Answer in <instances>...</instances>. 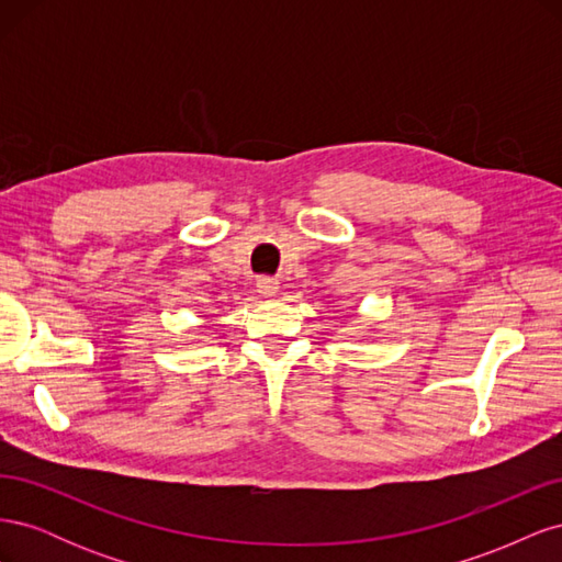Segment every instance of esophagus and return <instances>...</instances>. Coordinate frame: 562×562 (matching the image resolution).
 <instances>
[{
  "mask_svg": "<svg viewBox=\"0 0 562 562\" xmlns=\"http://www.w3.org/2000/svg\"><path fill=\"white\" fill-rule=\"evenodd\" d=\"M258 293L265 297H274L279 293V281L271 277H260L258 279Z\"/></svg>",
  "mask_w": 562,
  "mask_h": 562,
  "instance_id": "obj_1",
  "label": "esophagus"
}]
</instances>
